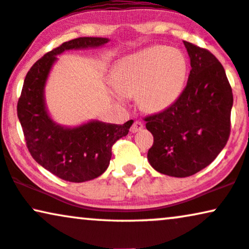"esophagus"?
I'll return each mask as SVG.
<instances>
[{
	"mask_svg": "<svg viewBox=\"0 0 249 249\" xmlns=\"http://www.w3.org/2000/svg\"><path fill=\"white\" fill-rule=\"evenodd\" d=\"M143 128V124L141 123L140 121H135L133 124H132V126L130 128V131L132 132V133H137V132L141 131Z\"/></svg>",
	"mask_w": 249,
	"mask_h": 249,
	"instance_id": "esophagus-1",
	"label": "esophagus"
}]
</instances>
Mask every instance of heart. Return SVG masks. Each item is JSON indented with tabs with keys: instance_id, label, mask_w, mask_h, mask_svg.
Listing matches in <instances>:
<instances>
[{
	"instance_id": "1",
	"label": "heart",
	"mask_w": 249,
	"mask_h": 249,
	"mask_svg": "<svg viewBox=\"0 0 249 249\" xmlns=\"http://www.w3.org/2000/svg\"><path fill=\"white\" fill-rule=\"evenodd\" d=\"M186 73L187 62L181 52L153 46L119 59L112 72V84L118 94L137 95L141 109L155 112L178 99Z\"/></svg>"
}]
</instances>
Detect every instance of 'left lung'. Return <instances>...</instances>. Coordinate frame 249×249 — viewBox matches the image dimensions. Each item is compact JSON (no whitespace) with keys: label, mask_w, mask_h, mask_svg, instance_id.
I'll use <instances>...</instances> for the list:
<instances>
[{"label":"left lung","mask_w":249,"mask_h":249,"mask_svg":"<svg viewBox=\"0 0 249 249\" xmlns=\"http://www.w3.org/2000/svg\"><path fill=\"white\" fill-rule=\"evenodd\" d=\"M191 58L186 87L171 106L143 118L154 137L148 161L156 171L188 177L208 166L228 142L233 94L221 62L184 41Z\"/></svg>","instance_id":"obj_1"}]
</instances>
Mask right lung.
Segmentation results:
<instances>
[{"instance_id":"1","label":"right lung","mask_w":249,"mask_h":249,"mask_svg":"<svg viewBox=\"0 0 249 249\" xmlns=\"http://www.w3.org/2000/svg\"><path fill=\"white\" fill-rule=\"evenodd\" d=\"M108 41L106 37L85 36L63 42L37 59L25 77L17 115L27 149L40 165L63 180L83 182L101 176L109 166L114 143L128 133L133 123L90 122L65 128L55 124L47 114L43 87L56 55L69 49L99 47Z\"/></svg>"}]
</instances>
